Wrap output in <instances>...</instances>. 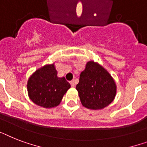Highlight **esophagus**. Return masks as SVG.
<instances>
[{"label": "esophagus", "instance_id": "34e87169", "mask_svg": "<svg viewBox=\"0 0 147 147\" xmlns=\"http://www.w3.org/2000/svg\"><path fill=\"white\" fill-rule=\"evenodd\" d=\"M70 84H71V87H74V86H75V84H76V82H75V81H74V80H72V81H71V82H70Z\"/></svg>", "mask_w": 147, "mask_h": 147}]
</instances>
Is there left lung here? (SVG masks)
Returning <instances> with one entry per match:
<instances>
[{
  "label": "left lung",
  "instance_id": "obj_1",
  "mask_svg": "<svg viewBox=\"0 0 147 147\" xmlns=\"http://www.w3.org/2000/svg\"><path fill=\"white\" fill-rule=\"evenodd\" d=\"M82 105L91 109H100L113 102L116 94V85L113 78L100 65L88 62L80 75L76 85Z\"/></svg>",
  "mask_w": 147,
  "mask_h": 147
}]
</instances>
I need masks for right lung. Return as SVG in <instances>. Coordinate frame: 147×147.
Segmentation results:
<instances>
[{
	"label": "right lung",
	"mask_w": 147,
	"mask_h": 147,
	"mask_svg": "<svg viewBox=\"0 0 147 147\" xmlns=\"http://www.w3.org/2000/svg\"><path fill=\"white\" fill-rule=\"evenodd\" d=\"M70 87L65 78L57 77L53 64L37 70L29 78L27 84L29 98L36 105L45 108L58 106Z\"/></svg>",
	"instance_id": "right-lung-1"
}]
</instances>
